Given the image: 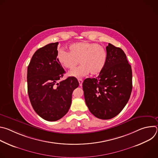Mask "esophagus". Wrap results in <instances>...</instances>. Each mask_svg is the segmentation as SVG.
Here are the masks:
<instances>
[{
    "label": "esophagus",
    "instance_id": "esophagus-1",
    "mask_svg": "<svg viewBox=\"0 0 158 158\" xmlns=\"http://www.w3.org/2000/svg\"><path fill=\"white\" fill-rule=\"evenodd\" d=\"M78 81H79V85H80V86H81V85H82V84L83 81H82V79H78Z\"/></svg>",
    "mask_w": 158,
    "mask_h": 158
}]
</instances>
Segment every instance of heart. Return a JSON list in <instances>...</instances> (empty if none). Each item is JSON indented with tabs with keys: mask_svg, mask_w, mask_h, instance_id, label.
<instances>
[{
	"mask_svg": "<svg viewBox=\"0 0 158 158\" xmlns=\"http://www.w3.org/2000/svg\"><path fill=\"white\" fill-rule=\"evenodd\" d=\"M69 52L60 50L57 60L65 68L75 70L69 73V76L80 78L91 73V75L99 74L105 66L107 52L104 48L96 43L80 42L74 43L69 47Z\"/></svg>",
	"mask_w": 158,
	"mask_h": 158,
	"instance_id": "heart-1",
	"label": "heart"
}]
</instances>
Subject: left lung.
I'll list each match as a JSON object with an SVG mask.
<instances>
[{
	"label": "left lung",
	"instance_id": "obj_1",
	"mask_svg": "<svg viewBox=\"0 0 158 158\" xmlns=\"http://www.w3.org/2000/svg\"><path fill=\"white\" fill-rule=\"evenodd\" d=\"M105 66L96 78L82 83L85 101L96 118L110 119L127 103L132 88V69L124 52L109 43Z\"/></svg>",
	"mask_w": 158,
	"mask_h": 158
}]
</instances>
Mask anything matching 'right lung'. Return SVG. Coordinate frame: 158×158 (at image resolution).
<instances>
[{
	"label": "right lung",
	"mask_w": 158,
	"mask_h": 158,
	"mask_svg": "<svg viewBox=\"0 0 158 158\" xmlns=\"http://www.w3.org/2000/svg\"><path fill=\"white\" fill-rule=\"evenodd\" d=\"M59 42L51 43L34 54L27 67V90L36 113L48 121H56L68 112L72 94L79 84L74 77L60 81L65 71L59 62Z\"/></svg>",
	"instance_id": "1"
}]
</instances>
